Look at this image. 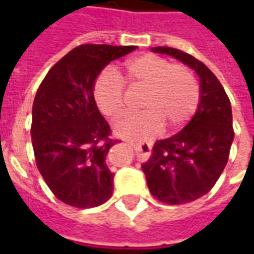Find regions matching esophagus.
<instances>
[{
    "instance_id": "34e87169",
    "label": "esophagus",
    "mask_w": 254,
    "mask_h": 254,
    "mask_svg": "<svg viewBox=\"0 0 254 254\" xmlns=\"http://www.w3.org/2000/svg\"><path fill=\"white\" fill-rule=\"evenodd\" d=\"M134 148L140 154H148V152L151 151V144H148V142H135Z\"/></svg>"
}]
</instances>
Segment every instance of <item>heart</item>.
<instances>
[{
    "mask_svg": "<svg viewBox=\"0 0 254 254\" xmlns=\"http://www.w3.org/2000/svg\"><path fill=\"white\" fill-rule=\"evenodd\" d=\"M123 84L144 89L140 100L144 112L127 116L114 126L123 137L150 138L161 131L162 124L170 130L180 128L190 120L199 104V84L187 66L145 54L127 61L122 76L106 69L94 79L93 99L107 119L117 120L126 112Z\"/></svg>",
    "mask_w": 254,
    "mask_h": 254,
    "instance_id": "heart-1",
    "label": "heart"
}]
</instances>
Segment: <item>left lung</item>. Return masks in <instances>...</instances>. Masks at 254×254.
Here are the masks:
<instances>
[{"label": "left lung", "mask_w": 254, "mask_h": 254, "mask_svg": "<svg viewBox=\"0 0 254 254\" xmlns=\"http://www.w3.org/2000/svg\"><path fill=\"white\" fill-rule=\"evenodd\" d=\"M192 67L199 77L198 110L178 134L154 144L141 165L152 195L170 205L188 203L208 193L229 158L233 142L232 107L218 77L192 55L168 46L151 48Z\"/></svg>", "instance_id": "8db88e82"}]
</instances>
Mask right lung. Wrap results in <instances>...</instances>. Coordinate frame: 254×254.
Masks as SVG:
<instances>
[{"instance_id": "right-lung-1", "label": "right lung", "mask_w": 254, "mask_h": 254, "mask_svg": "<svg viewBox=\"0 0 254 254\" xmlns=\"http://www.w3.org/2000/svg\"><path fill=\"white\" fill-rule=\"evenodd\" d=\"M135 46L80 45L56 62L32 106L36 167L54 195L74 208H93L113 195L107 152L119 140L93 99V83L114 59Z\"/></svg>"}]
</instances>
